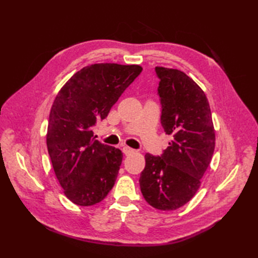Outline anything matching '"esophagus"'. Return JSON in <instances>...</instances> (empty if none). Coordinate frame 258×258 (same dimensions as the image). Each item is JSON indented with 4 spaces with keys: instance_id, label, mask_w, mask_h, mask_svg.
<instances>
[{
    "instance_id": "obj_1",
    "label": "esophagus",
    "mask_w": 258,
    "mask_h": 258,
    "mask_svg": "<svg viewBox=\"0 0 258 258\" xmlns=\"http://www.w3.org/2000/svg\"><path fill=\"white\" fill-rule=\"evenodd\" d=\"M123 152H124L125 155H130V154H133L135 151L133 149H131V147H128V146H124L123 147Z\"/></svg>"
}]
</instances>
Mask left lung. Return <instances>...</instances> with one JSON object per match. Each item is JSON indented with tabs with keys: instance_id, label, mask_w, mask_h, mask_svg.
Returning a JSON list of instances; mask_svg holds the SVG:
<instances>
[{
	"instance_id": "left-lung-1",
	"label": "left lung",
	"mask_w": 258,
	"mask_h": 258,
	"mask_svg": "<svg viewBox=\"0 0 258 258\" xmlns=\"http://www.w3.org/2000/svg\"><path fill=\"white\" fill-rule=\"evenodd\" d=\"M160 78L164 132L173 136L161 157L145 154L140 186L156 210L175 211L189 202L212 161L215 130L204 91L176 69L155 68Z\"/></svg>"
}]
</instances>
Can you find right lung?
I'll use <instances>...</instances> for the list:
<instances>
[{"label": "right lung", "instance_id": "right-lung-1", "mask_svg": "<svg viewBox=\"0 0 258 258\" xmlns=\"http://www.w3.org/2000/svg\"><path fill=\"white\" fill-rule=\"evenodd\" d=\"M140 65L97 63L81 69L58 91L48 117L46 145L63 193L80 206L105 199L116 180L123 153L95 140L104 119L138 78Z\"/></svg>", "mask_w": 258, "mask_h": 258}]
</instances>
